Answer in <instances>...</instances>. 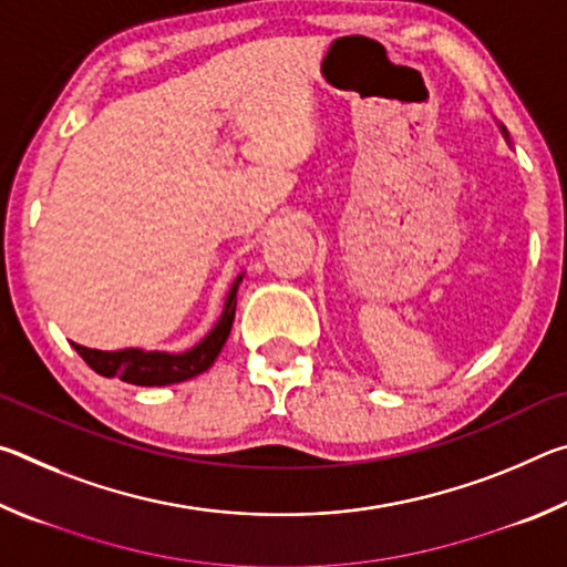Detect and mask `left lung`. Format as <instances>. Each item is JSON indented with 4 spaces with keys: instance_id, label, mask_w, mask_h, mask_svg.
Returning <instances> with one entry per match:
<instances>
[{
    "instance_id": "1",
    "label": "left lung",
    "mask_w": 567,
    "mask_h": 567,
    "mask_svg": "<svg viewBox=\"0 0 567 567\" xmlns=\"http://www.w3.org/2000/svg\"><path fill=\"white\" fill-rule=\"evenodd\" d=\"M503 132H505V130H503ZM505 134H507V132H505Z\"/></svg>"
}]
</instances>
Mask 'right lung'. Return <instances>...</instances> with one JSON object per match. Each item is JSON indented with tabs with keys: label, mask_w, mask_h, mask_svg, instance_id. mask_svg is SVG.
Instances as JSON below:
<instances>
[{
	"label": "right lung",
	"mask_w": 567,
	"mask_h": 567,
	"mask_svg": "<svg viewBox=\"0 0 567 567\" xmlns=\"http://www.w3.org/2000/svg\"><path fill=\"white\" fill-rule=\"evenodd\" d=\"M243 282V275L235 277L233 287H229L223 318L217 320L213 330L207 332L203 342H197L195 348L187 352H145V350H117V352H102L84 348V344H74V350L82 354V360L90 368L104 378H120L130 385H145V388H159V385H175V382L189 380L205 372L209 364L217 360L219 350L229 338L235 322V307H237V287Z\"/></svg>",
	"instance_id": "add662e5"
}]
</instances>
